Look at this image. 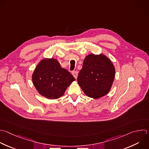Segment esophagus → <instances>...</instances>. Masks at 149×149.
Returning <instances> with one entry per match:
<instances>
[{
    "label": "esophagus",
    "instance_id": "esophagus-1",
    "mask_svg": "<svg viewBox=\"0 0 149 149\" xmlns=\"http://www.w3.org/2000/svg\"><path fill=\"white\" fill-rule=\"evenodd\" d=\"M72 74L73 76L75 77V79H77V77H78V72H77V71H72Z\"/></svg>",
    "mask_w": 149,
    "mask_h": 149
}]
</instances>
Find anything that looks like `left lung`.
I'll return each mask as SVG.
<instances>
[{
  "instance_id": "8db88e82",
  "label": "left lung",
  "mask_w": 149,
  "mask_h": 149,
  "mask_svg": "<svg viewBox=\"0 0 149 149\" xmlns=\"http://www.w3.org/2000/svg\"><path fill=\"white\" fill-rule=\"evenodd\" d=\"M115 75L111 61L105 56L89 54L84 60L77 81L89 97L98 99L110 91Z\"/></svg>"
}]
</instances>
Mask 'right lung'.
I'll return each instance as SVG.
<instances>
[{"label": "right lung", "mask_w": 149, "mask_h": 149, "mask_svg": "<svg viewBox=\"0 0 149 149\" xmlns=\"http://www.w3.org/2000/svg\"><path fill=\"white\" fill-rule=\"evenodd\" d=\"M32 80L40 94L54 100L62 96L75 79L68 70L61 67L57 60L50 58L42 60L39 63L33 72Z\"/></svg>", "instance_id": "add662e5"}]
</instances>
